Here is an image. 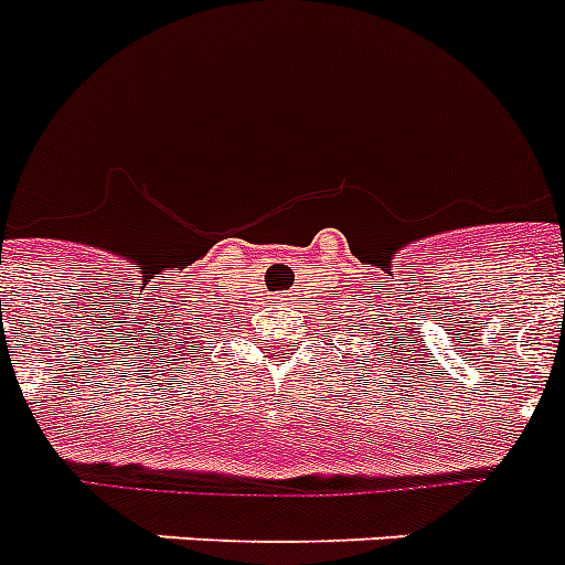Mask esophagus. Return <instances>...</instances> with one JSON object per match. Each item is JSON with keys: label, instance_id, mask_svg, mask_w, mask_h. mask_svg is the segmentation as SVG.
<instances>
[{"label": "esophagus", "instance_id": "1", "mask_svg": "<svg viewBox=\"0 0 565 565\" xmlns=\"http://www.w3.org/2000/svg\"><path fill=\"white\" fill-rule=\"evenodd\" d=\"M278 298H281V301H287V305H290L292 298H296V292H281V296H278Z\"/></svg>", "mask_w": 565, "mask_h": 565}]
</instances>
